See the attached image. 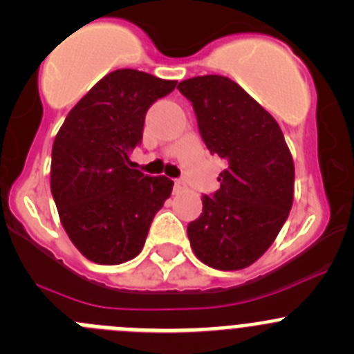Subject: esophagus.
Here are the masks:
<instances>
[{"instance_id": "1", "label": "esophagus", "mask_w": 354, "mask_h": 354, "mask_svg": "<svg viewBox=\"0 0 354 354\" xmlns=\"http://www.w3.org/2000/svg\"><path fill=\"white\" fill-rule=\"evenodd\" d=\"M185 188H187V185H185L183 180L174 181V192H181V190H185Z\"/></svg>"}]
</instances>
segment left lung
<instances>
[{"label":"left lung","instance_id":"obj_1","mask_svg":"<svg viewBox=\"0 0 354 354\" xmlns=\"http://www.w3.org/2000/svg\"><path fill=\"white\" fill-rule=\"evenodd\" d=\"M178 91L192 102L207 150L227 160L220 188L203 196V213L188 223L190 246L213 269H244L269 250L292 209V153L272 115L230 78L194 77Z\"/></svg>","mask_w":354,"mask_h":354}]
</instances>
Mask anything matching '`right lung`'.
I'll return each mask as SVG.
<instances>
[{
    "label": "right lung",
    "instance_id": "add662e5",
    "mask_svg": "<svg viewBox=\"0 0 354 354\" xmlns=\"http://www.w3.org/2000/svg\"><path fill=\"white\" fill-rule=\"evenodd\" d=\"M176 80L117 69L73 106L52 147L50 188L71 243L91 262L117 266L140 255L155 213L173 190L166 176L132 169L145 115Z\"/></svg>",
    "mask_w": 354,
    "mask_h": 354
}]
</instances>
